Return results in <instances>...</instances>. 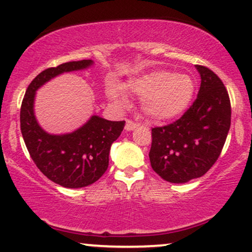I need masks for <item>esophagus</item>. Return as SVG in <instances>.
<instances>
[{
  "instance_id": "34e87169",
  "label": "esophagus",
  "mask_w": 252,
  "mask_h": 252,
  "mask_svg": "<svg viewBox=\"0 0 252 252\" xmlns=\"http://www.w3.org/2000/svg\"><path fill=\"white\" fill-rule=\"evenodd\" d=\"M138 124L135 123L134 121L131 120H126V130H128V131H130V130H134L135 128H137Z\"/></svg>"
}]
</instances>
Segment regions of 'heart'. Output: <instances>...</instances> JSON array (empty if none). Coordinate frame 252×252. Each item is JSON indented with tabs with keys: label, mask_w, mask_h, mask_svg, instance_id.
Returning a JSON list of instances; mask_svg holds the SVG:
<instances>
[{
	"label": "heart",
	"mask_w": 252,
	"mask_h": 252,
	"mask_svg": "<svg viewBox=\"0 0 252 252\" xmlns=\"http://www.w3.org/2000/svg\"><path fill=\"white\" fill-rule=\"evenodd\" d=\"M123 89L142 98L143 111L147 116L155 121H168L180 116L189 108L194 94L195 83L189 74L154 71L129 80ZM106 96L118 108L129 105L128 98L117 84H108Z\"/></svg>",
	"instance_id": "b5f03b06"
}]
</instances>
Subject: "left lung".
<instances>
[{
    "mask_svg": "<svg viewBox=\"0 0 252 252\" xmlns=\"http://www.w3.org/2000/svg\"><path fill=\"white\" fill-rule=\"evenodd\" d=\"M195 67L201 78L196 99L179 120L152 129V168L173 184L204 175L218 160L231 126L230 97L220 78L206 66Z\"/></svg>",
    "mask_w": 252,
    "mask_h": 252,
    "instance_id": "8db88e82",
    "label": "left lung"
}]
</instances>
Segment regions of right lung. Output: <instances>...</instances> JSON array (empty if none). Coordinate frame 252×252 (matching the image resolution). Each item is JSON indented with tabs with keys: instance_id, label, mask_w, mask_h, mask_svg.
Wrapping results in <instances>:
<instances>
[{
	"instance_id": "1",
	"label": "right lung",
	"mask_w": 252,
	"mask_h": 252,
	"mask_svg": "<svg viewBox=\"0 0 252 252\" xmlns=\"http://www.w3.org/2000/svg\"><path fill=\"white\" fill-rule=\"evenodd\" d=\"M92 60L62 63L42 71L32 80L20 111L22 137L32 160L51 181L67 189H80L96 182L109 166L110 147L123 131L126 121L112 122L92 116L71 134L51 135L41 129L34 116L35 91L63 72L84 70Z\"/></svg>"
}]
</instances>
